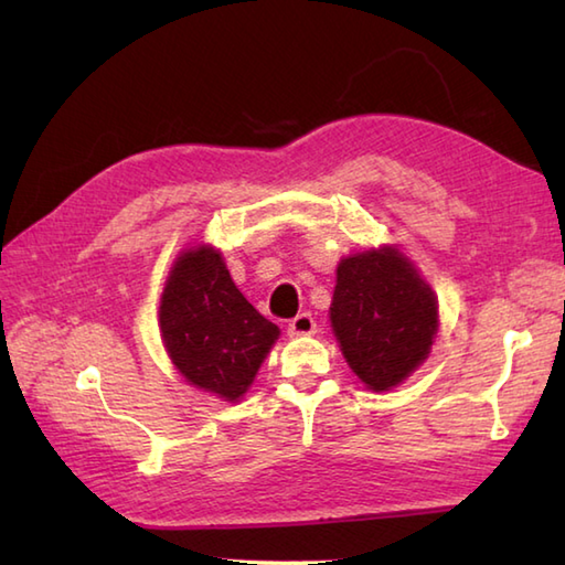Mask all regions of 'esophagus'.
<instances>
[{"label":"esophagus","instance_id":"obj_1","mask_svg":"<svg viewBox=\"0 0 565 565\" xmlns=\"http://www.w3.org/2000/svg\"><path fill=\"white\" fill-rule=\"evenodd\" d=\"M318 332V326L316 320L310 313H301L296 316L291 322H289V334L291 338H310V334Z\"/></svg>","mask_w":565,"mask_h":565}]
</instances>
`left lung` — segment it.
<instances>
[{"label": "left lung", "instance_id": "1", "mask_svg": "<svg viewBox=\"0 0 565 565\" xmlns=\"http://www.w3.org/2000/svg\"><path fill=\"white\" fill-rule=\"evenodd\" d=\"M332 332L347 364L371 391H391L425 362L439 328L437 296L395 247L338 264Z\"/></svg>", "mask_w": 565, "mask_h": 565}]
</instances>
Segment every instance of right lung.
Returning a JSON list of instances; mask_svg holds the SVG:
<instances>
[{"label":"right lung","instance_id":"add662e5","mask_svg":"<svg viewBox=\"0 0 565 565\" xmlns=\"http://www.w3.org/2000/svg\"><path fill=\"white\" fill-rule=\"evenodd\" d=\"M160 332L172 364L191 386L239 401L279 340V328L239 294L218 249H184L160 301Z\"/></svg>","mask_w":565,"mask_h":565}]
</instances>
